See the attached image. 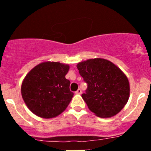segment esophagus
I'll list each match as a JSON object with an SVG mask.
<instances>
[{"label": "esophagus", "instance_id": "1", "mask_svg": "<svg viewBox=\"0 0 151 151\" xmlns=\"http://www.w3.org/2000/svg\"><path fill=\"white\" fill-rule=\"evenodd\" d=\"M75 93L77 94H82V90L81 89H78L77 91H76Z\"/></svg>", "mask_w": 151, "mask_h": 151}]
</instances>
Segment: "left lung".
Instances as JSON below:
<instances>
[{
	"label": "left lung",
	"mask_w": 151,
	"mask_h": 151,
	"mask_svg": "<svg viewBox=\"0 0 151 151\" xmlns=\"http://www.w3.org/2000/svg\"><path fill=\"white\" fill-rule=\"evenodd\" d=\"M77 67L88 84L82 97L90 110L100 118H110L120 112L130 94L126 74L111 61L99 58L80 62Z\"/></svg>",
	"instance_id": "8db88e82"
}]
</instances>
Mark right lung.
<instances>
[{
	"label": "right lung",
	"instance_id": "obj_1",
	"mask_svg": "<svg viewBox=\"0 0 151 151\" xmlns=\"http://www.w3.org/2000/svg\"><path fill=\"white\" fill-rule=\"evenodd\" d=\"M68 64L47 61L32 68L22 81L21 93L28 108L37 116L52 118L69 104L74 93L66 79Z\"/></svg>",
	"mask_w": 151,
	"mask_h": 151
}]
</instances>
